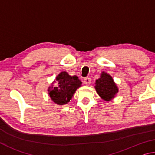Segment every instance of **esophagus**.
Masks as SVG:
<instances>
[{
    "label": "esophagus",
    "mask_w": 155,
    "mask_h": 155,
    "mask_svg": "<svg viewBox=\"0 0 155 155\" xmlns=\"http://www.w3.org/2000/svg\"><path fill=\"white\" fill-rule=\"evenodd\" d=\"M84 83L86 85H90V83H91V78L87 77V78H84V81H83Z\"/></svg>",
    "instance_id": "esophagus-1"
}]
</instances>
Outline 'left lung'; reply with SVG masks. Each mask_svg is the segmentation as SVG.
<instances>
[{"instance_id": "8db88e82", "label": "left lung", "mask_w": 155, "mask_h": 155, "mask_svg": "<svg viewBox=\"0 0 155 155\" xmlns=\"http://www.w3.org/2000/svg\"><path fill=\"white\" fill-rule=\"evenodd\" d=\"M95 89L98 96L104 101H110L115 98L119 89L111 75L102 72L100 78L95 82Z\"/></svg>"}]
</instances>
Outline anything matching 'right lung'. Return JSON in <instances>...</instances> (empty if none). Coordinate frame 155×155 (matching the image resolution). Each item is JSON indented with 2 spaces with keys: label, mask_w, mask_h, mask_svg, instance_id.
Returning a JSON list of instances; mask_svg holds the SVG:
<instances>
[{
  "label": "right lung",
  "mask_w": 155,
  "mask_h": 155,
  "mask_svg": "<svg viewBox=\"0 0 155 155\" xmlns=\"http://www.w3.org/2000/svg\"><path fill=\"white\" fill-rule=\"evenodd\" d=\"M56 83L57 87L48 88L50 98L54 103L64 105L69 103L76 90L81 86L82 82L77 76H70L67 72H61L52 83Z\"/></svg>",
  "instance_id": "right-lung-1"
}]
</instances>
